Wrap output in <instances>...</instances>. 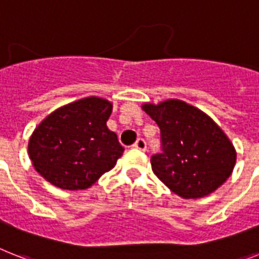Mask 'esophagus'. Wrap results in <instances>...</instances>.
I'll return each instance as SVG.
<instances>
[{
	"mask_svg": "<svg viewBox=\"0 0 259 259\" xmlns=\"http://www.w3.org/2000/svg\"><path fill=\"white\" fill-rule=\"evenodd\" d=\"M133 148L138 149V150L141 151H145L146 148H148V146H146V141H145L144 138H138V140L136 141V144L133 145Z\"/></svg>",
	"mask_w": 259,
	"mask_h": 259,
	"instance_id": "esophagus-1",
	"label": "esophagus"
}]
</instances>
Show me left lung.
I'll return each mask as SVG.
<instances>
[{"label": "left lung", "instance_id": "obj_1", "mask_svg": "<svg viewBox=\"0 0 259 259\" xmlns=\"http://www.w3.org/2000/svg\"><path fill=\"white\" fill-rule=\"evenodd\" d=\"M142 108L161 132L162 151L151 155V169L173 193L201 198L230 177L234 146L209 115L178 100Z\"/></svg>", "mask_w": 259, "mask_h": 259}]
</instances>
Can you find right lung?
Wrapping results in <instances>:
<instances>
[{
	"label": "right lung",
	"instance_id": "add662e5",
	"mask_svg": "<svg viewBox=\"0 0 259 259\" xmlns=\"http://www.w3.org/2000/svg\"><path fill=\"white\" fill-rule=\"evenodd\" d=\"M110 114V102L98 97L82 98L53 111L29 141L34 169L57 188H90L125 150L106 126Z\"/></svg>",
	"mask_w": 259,
	"mask_h": 259
}]
</instances>
